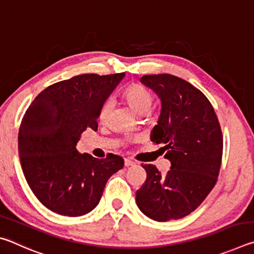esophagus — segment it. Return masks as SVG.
<instances>
[{"label":"esophagus","mask_w":254,"mask_h":254,"mask_svg":"<svg viewBox=\"0 0 254 254\" xmlns=\"http://www.w3.org/2000/svg\"><path fill=\"white\" fill-rule=\"evenodd\" d=\"M134 161H133L132 160V159H130V158H126V159H124V166H126V167H130V166H133V165H134Z\"/></svg>","instance_id":"esophagus-1"}]
</instances>
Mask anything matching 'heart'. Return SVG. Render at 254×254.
<instances>
[{"label": "heart", "mask_w": 254, "mask_h": 254, "mask_svg": "<svg viewBox=\"0 0 254 254\" xmlns=\"http://www.w3.org/2000/svg\"><path fill=\"white\" fill-rule=\"evenodd\" d=\"M124 96H126L128 104L135 112L139 114H145L148 113L150 109L152 107L153 104V94L149 91L147 87H144L143 85L134 84L128 86L124 92ZM113 106V101L112 98H107V100L103 103L100 112V119L105 120L107 115H109L110 111Z\"/></svg>", "instance_id": "obj_1"}]
</instances>
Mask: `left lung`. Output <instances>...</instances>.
Returning a JSON list of instances; mask_svg holds the SVG:
<instances>
[{
  "label": "left lung",
  "mask_w": 254,
  "mask_h": 254,
  "mask_svg": "<svg viewBox=\"0 0 254 254\" xmlns=\"http://www.w3.org/2000/svg\"><path fill=\"white\" fill-rule=\"evenodd\" d=\"M141 81L161 100V113L151 140L163 143L170 170L161 177L157 167L147 171L136 190L141 212L158 222L179 220L198 207L220 174L223 135L208 98L190 83L169 74L144 75Z\"/></svg>",
  "instance_id": "8db88e82"
}]
</instances>
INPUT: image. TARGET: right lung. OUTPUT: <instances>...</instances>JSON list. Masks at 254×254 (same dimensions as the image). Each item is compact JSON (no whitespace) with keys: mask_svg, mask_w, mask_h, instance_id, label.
<instances>
[{"mask_svg":"<svg viewBox=\"0 0 254 254\" xmlns=\"http://www.w3.org/2000/svg\"><path fill=\"white\" fill-rule=\"evenodd\" d=\"M124 72L83 74L58 81L34 98L22 118L18 148L29 187L40 203L65 216L96 207L107 180L123 168V159L80 154L76 144L86 128L97 130L103 103Z\"/></svg>","mask_w":254,"mask_h":254,"instance_id":"1","label":"right lung"}]
</instances>
